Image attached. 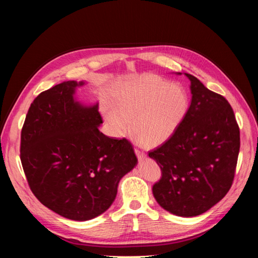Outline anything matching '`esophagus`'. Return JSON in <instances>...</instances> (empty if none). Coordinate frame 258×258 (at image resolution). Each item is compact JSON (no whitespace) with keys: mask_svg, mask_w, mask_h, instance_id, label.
Segmentation results:
<instances>
[{"mask_svg":"<svg viewBox=\"0 0 258 258\" xmlns=\"http://www.w3.org/2000/svg\"><path fill=\"white\" fill-rule=\"evenodd\" d=\"M135 152H136V154H137V156H138V158H139L140 160H142V159H144V158L146 157V154H145L144 152H142L141 150H139V148H135Z\"/></svg>","mask_w":258,"mask_h":258,"instance_id":"obj_1","label":"esophagus"}]
</instances>
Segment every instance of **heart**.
Masks as SVG:
<instances>
[{
  "label": "heart",
  "instance_id": "1",
  "mask_svg": "<svg viewBox=\"0 0 258 258\" xmlns=\"http://www.w3.org/2000/svg\"><path fill=\"white\" fill-rule=\"evenodd\" d=\"M188 91L160 79H137L117 89L105 118L117 136L130 128L138 142L157 146L172 137L189 111Z\"/></svg>",
  "mask_w": 258,
  "mask_h": 258
}]
</instances>
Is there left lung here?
<instances>
[{"mask_svg":"<svg viewBox=\"0 0 258 258\" xmlns=\"http://www.w3.org/2000/svg\"><path fill=\"white\" fill-rule=\"evenodd\" d=\"M185 75L192 95L189 111L175 134L148 156L161 170L153 185L155 199L170 213L191 217L207 212L229 191L240 129L227 100L197 77Z\"/></svg>","mask_w":258,"mask_h":258,"instance_id":"obj_1","label":"left lung"}]
</instances>
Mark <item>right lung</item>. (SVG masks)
I'll return each instance as SVG.
<instances>
[{
	"mask_svg": "<svg viewBox=\"0 0 258 258\" xmlns=\"http://www.w3.org/2000/svg\"><path fill=\"white\" fill-rule=\"evenodd\" d=\"M63 82L38 95L21 129L20 160L30 189L42 205L73 221H88L111 207L120 178L138 159L127 139L100 132L98 104L74 100Z\"/></svg>",
	"mask_w": 258,
	"mask_h": 258,
	"instance_id": "obj_1",
	"label": "right lung"
}]
</instances>
